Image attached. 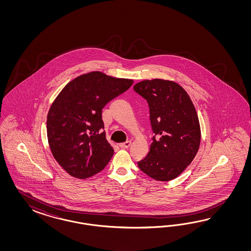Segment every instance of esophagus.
I'll return each instance as SVG.
<instances>
[{
    "instance_id": "34e87169",
    "label": "esophagus",
    "mask_w": 251,
    "mask_h": 251,
    "mask_svg": "<svg viewBox=\"0 0 251 251\" xmlns=\"http://www.w3.org/2000/svg\"><path fill=\"white\" fill-rule=\"evenodd\" d=\"M131 145V143L129 142V141H127V142H125V143H123V144H120V147L121 148H124V149H126V148H129V146Z\"/></svg>"
}]
</instances>
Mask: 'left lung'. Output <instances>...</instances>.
I'll return each instance as SVG.
<instances>
[{"label":"left lung","instance_id":"1","mask_svg":"<svg viewBox=\"0 0 251 251\" xmlns=\"http://www.w3.org/2000/svg\"><path fill=\"white\" fill-rule=\"evenodd\" d=\"M133 89L148 103L154 133L150 151L138 167L155 180H172L197 154L201 128L196 109L187 92L172 81L145 80Z\"/></svg>","mask_w":251,"mask_h":251}]
</instances>
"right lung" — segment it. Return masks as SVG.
<instances>
[{"instance_id":"right-lung-1","label":"right lung","mask_w":251,"mask_h":251,"mask_svg":"<svg viewBox=\"0 0 251 251\" xmlns=\"http://www.w3.org/2000/svg\"><path fill=\"white\" fill-rule=\"evenodd\" d=\"M132 80L91 72L65 85L47 117V135L56 161L68 174L87 178L103 170L114 150L106 141L102 109L127 91Z\"/></svg>"}]
</instances>
